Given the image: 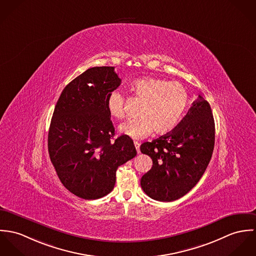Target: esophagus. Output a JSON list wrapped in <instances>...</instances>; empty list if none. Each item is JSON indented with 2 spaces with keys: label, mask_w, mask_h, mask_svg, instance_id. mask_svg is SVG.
<instances>
[{
  "label": "esophagus",
  "mask_w": 256,
  "mask_h": 256,
  "mask_svg": "<svg viewBox=\"0 0 256 256\" xmlns=\"http://www.w3.org/2000/svg\"><path fill=\"white\" fill-rule=\"evenodd\" d=\"M134 146H136V148L138 153H140V142H134Z\"/></svg>",
  "instance_id": "esophagus-1"
}]
</instances>
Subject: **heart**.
<instances>
[{
    "label": "heart",
    "mask_w": 256,
    "mask_h": 256,
    "mask_svg": "<svg viewBox=\"0 0 256 256\" xmlns=\"http://www.w3.org/2000/svg\"><path fill=\"white\" fill-rule=\"evenodd\" d=\"M132 93L140 101L138 118L120 126V132L134 140H140L154 130L157 134H166L178 124L188 102V93L178 82H166L154 78H142L130 84ZM107 109L116 120L124 116V98L116 90L107 97Z\"/></svg>",
    "instance_id": "1"
}]
</instances>
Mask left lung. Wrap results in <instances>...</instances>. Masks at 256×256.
<instances>
[{
  "label": "left lung",
  "mask_w": 256,
  "mask_h": 256,
  "mask_svg": "<svg viewBox=\"0 0 256 256\" xmlns=\"http://www.w3.org/2000/svg\"><path fill=\"white\" fill-rule=\"evenodd\" d=\"M215 122L209 103L200 95L188 114L169 134L140 146L153 162L142 176L143 192L158 201L186 194L201 178L212 157Z\"/></svg>",
  "instance_id": "1"
}]
</instances>
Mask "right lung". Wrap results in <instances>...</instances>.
Segmentation results:
<instances>
[{"mask_svg":"<svg viewBox=\"0 0 256 256\" xmlns=\"http://www.w3.org/2000/svg\"><path fill=\"white\" fill-rule=\"evenodd\" d=\"M120 84L114 66H94L66 86L56 104L48 134L50 159L64 186L80 198L110 194L118 167L136 155L130 136L112 142L106 102Z\"/></svg>","mask_w":256,"mask_h":256,"instance_id":"obj_1","label":"right lung"}]
</instances>
